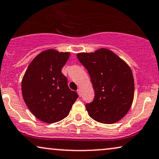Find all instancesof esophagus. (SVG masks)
<instances>
[{"label":"esophagus","instance_id":"34e87169","mask_svg":"<svg viewBox=\"0 0 159 159\" xmlns=\"http://www.w3.org/2000/svg\"><path fill=\"white\" fill-rule=\"evenodd\" d=\"M81 89H78V90H77V92H78V95L80 96V97H81Z\"/></svg>","mask_w":159,"mask_h":159}]
</instances>
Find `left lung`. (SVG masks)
Instances as JSON below:
<instances>
[{
  "label": "left lung",
  "mask_w": 159,
  "mask_h": 159,
  "mask_svg": "<svg viewBox=\"0 0 159 159\" xmlns=\"http://www.w3.org/2000/svg\"><path fill=\"white\" fill-rule=\"evenodd\" d=\"M91 78L94 98L86 104L89 116L104 124L115 123L125 116L132 105L134 81L129 66L110 50L77 54Z\"/></svg>",
  "instance_id": "obj_1"
}]
</instances>
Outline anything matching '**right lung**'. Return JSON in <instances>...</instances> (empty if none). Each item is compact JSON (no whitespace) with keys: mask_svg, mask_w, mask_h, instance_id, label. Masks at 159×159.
<instances>
[{"mask_svg":"<svg viewBox=\"0 0 159 159\" xmlns=\"http://www.w3.org/2000/svg\"><path fill=\"white\" fill-rule=\"evenodd\" d=\"M70 53L49 49L31 62L22 80L24 101L38 120L53 123L65 118L78 95L68 87L61 68Z\"/></svg>","mask_w":159,"mask_h":159,"instance_id":"obj_1","label":"right lung"}]
</instances>
